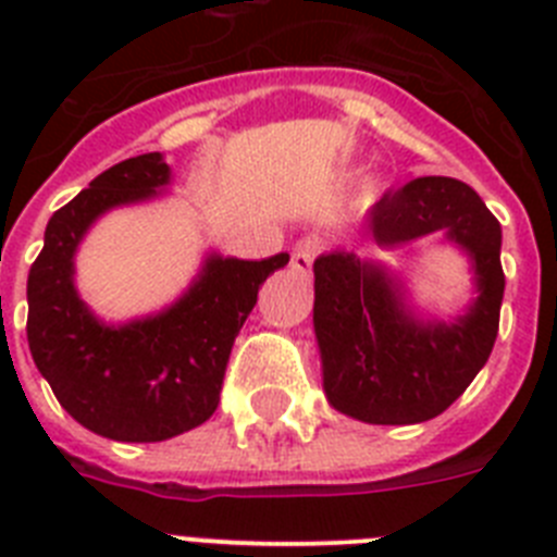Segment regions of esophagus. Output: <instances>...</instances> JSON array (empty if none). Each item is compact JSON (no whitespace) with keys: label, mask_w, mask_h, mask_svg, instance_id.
Here are the masks:
<instances>
[{"label":"esophagus","mask_w":557,"mask_h":557,"mask_svg":"<svg viewBox=\"0 0 557 557\" xmlns=\"http://www.w3.org/2000/svg\"><path fill=\"white\" fill-rule=\"evenodd\" d=\"M318 250H321L318 239H301V243L293 248V262H289L293 264V270H298V273H309V270H312L314 256H318Z\"/></svg>","instance_id":"obj_1"}]
</instances>
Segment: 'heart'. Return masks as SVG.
<instances>
[{
  "label": "heart",
  "mask_w": 557,
  "mask_h": 557,
  "mask_svg": "<svg viewBox=\"0 0 557 557\" xmlns=\"http://www.w3.org/2000/svg\"><path fill=\"white\" fill-rule=\"evenodd\" d=\"M373 195H376V186H373V184H368L366 189H362V198H366V200H371Z\"/></svg>",
  "instance_id": "heart-1"
}]
</instances>
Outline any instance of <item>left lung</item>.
I'll use <instances>...</instances> for the list:
<instances>
[{"mask_svg": "<svg viewBox=\"0 0 557 557\" xmlns=\"http://www.w3.org/2000/svg\"><path fill=\"white\" fill-rule=\"evenodd\" d=\"M368 228L385 250L441 231L474 273L466 312L437 321L416 312L382 262L351 250L314 259L312 321L329 405L366 424H421L457 401L491 357L505 295L499 220L469 184L426 175L385 191Z\"/></svg>", "mask_w": 557, "mask_h": 557, "instance_id": "obj_1", "label": "left lung"}]
</instances>
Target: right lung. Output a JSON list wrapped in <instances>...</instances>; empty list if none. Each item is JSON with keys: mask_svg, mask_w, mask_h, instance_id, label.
Here are the masks:
<instances>
[{"mask_svg": "<svg viewBox=\"0 0 557 557\" xmlns=\"http://www.w3.org/2000/svg\"><path fill=\"white\" fill-rule=\"evenodd\" d=\"M161 152L120 161L49 218L27 278L33 362L77 424L111 441L156 444L209 421L231 346L270 273L289 262L209 253L178 301L122 326L102 323L75 287V253L106 211L161 195Z\"/></svg>", "mask_w": 557, "mask_h": 557, "instance_id": "right-lung-1", "label": "right lung"}]
</instances>
